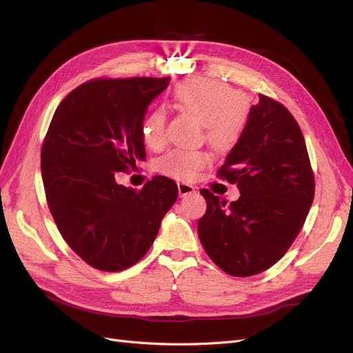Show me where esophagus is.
<instances>
[{
  "instance_id": "1",
  "label": "esophagus",
  "mask_w": 353,
  "mask_h": 353,
  "mask_svg": "<svg viewBox=\"0 0 353 353\" xmlns=\"http://www.w3.org/2000/svg\"><path fill=\"white\" fill-rule=\"evenodd\" d=\"M178 193H179V197L190 196L196 193V187L188 183H184V181H178Z\"/></svg>"
}]
</instances>
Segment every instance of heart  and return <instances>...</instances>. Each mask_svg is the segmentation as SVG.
Returning <instances> with one entry per match:
<instances>
[{
    "instance_id": "heart-1",
    "label": "heart",
    "mask_w": 353,
    "mask_h": 353,
    "mask_svg": "<svg viewBox=\"0 0 353 353\" xmlns=\"http://www.w3.org/2000/svg\"><path fill=\"white\" fill-rule=\"evenodd\" d=\"M176 109L191 113L203 123L205 138L216 150L232 148L241 138L248 113L241 94L231 85L213 79H187L178 83L172 92ZM168 116L163 109H154L141 123V137L148 148H162L166 143ZM210 156L203 150L174 148L159 160V170L165 175L191 179L206 168Z\"/></svg>"
}]
</instances>
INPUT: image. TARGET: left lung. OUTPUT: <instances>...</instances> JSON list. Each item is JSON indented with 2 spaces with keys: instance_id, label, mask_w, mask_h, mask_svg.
Instances as JSON below:
<instances>
[{
  "instance_id": "8db88e82",
  "label": "left lung",
  "mask_w": 353,
  "mask_h": 353,
  "mask_svg": "<svg viewBox=\"0 0 353 353\" xmlns=\"http://www.w3.org/2000/svg\"><path fill=\"white\" fill-rule=\"evenodd\" d=\"M216 175L237 184L241 196L227 205L208 188L200 190L208 203L197 223L203 248L230 275L263 272L293 244L315 194L305 138L292 113L259 94Z\"/></svg>"
}]
</instances>
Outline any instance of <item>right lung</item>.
<instances>
[{"label":"right lung","instance_id":"obj_1","mask_svg":"<svg viewBox=\"0 0 353 353\" xmlns=\"http://www.w3.org/2000/svg\"><path fill=\"white\" fill-rule=\"evenodd\" d=\"M170 78H99L70 91L52 116L41 148L46 197L61 237L92 268H130L152 248L178 197L170 178L141 190L117 172L145 160L141 123Z\"/></svg>","mask_w":353,"mask_h":353}]
</instances>
